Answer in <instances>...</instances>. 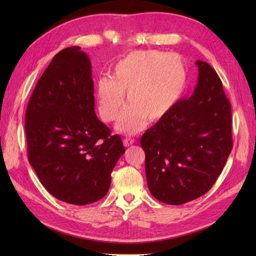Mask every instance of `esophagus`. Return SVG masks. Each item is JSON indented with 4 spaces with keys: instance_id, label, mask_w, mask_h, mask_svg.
Wrapping results in <instances>:
<instances>
[{
    "instance_id": "34e87169",
    "label": "esophagus",
    "mask_w": 256,
    "mask_h": 256,
    "mask_svg": "<svg viewBox=\"0 0 256 256\" xmlns=\"http://www.w3.org/2000/svg\"><path fill=\"white\" fill-rule=\"evenodd\" d=\"M134 142H135V140L132 138H125L123 140V144H124L125 148H128V146H131L132 144H134Z\"/></svg>"
}]
</instances>
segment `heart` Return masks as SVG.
<instances>
[{"label":"heart","mask_w":256,"mask_h":256,"mask_svg":"<svg viewBox=\"0 0 256 256\" xmlns=\"http://www.w3.org/2000/svg\"><path fill=\"white\" fill-rule=\"evenodd\" d=\"M188 74L182 58L158 50L132 52L112 67V78L101 77L96 82L98 112L104 122L118 116L128 94L130 106L120 116L116 130L135 134L144 128L146 118H164L187 88Z\"/></svg>","instance_id":"1"}]
</instances>
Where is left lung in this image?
Wrapping results in <instances>:
<instances>
[{
	"mask_svg": "<svg viewBox=\"0 0 256 256\" xmlns=\"http://www.w3.org/2000/svg\"><path fill=\"white\" fill-rule=\"evenodd\" d=\"M198 84L140 138L148 186L167 204H182L209 192L232 150L231 104L218 74L197 60Z\"/></svg>",
	"mask_w": 256,
	"mask_h": 256,
	"instance_id": "obj_1",
	"label": "left lung"
}]
</instances>
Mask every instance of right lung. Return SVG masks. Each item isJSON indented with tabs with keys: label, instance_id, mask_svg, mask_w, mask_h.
<instances>
[{
	"label": "right lung",
	"instance_id": "1",
	"mask_svg": "<svg viewBox=\"0 0 256 256\" xmlns=\"http://www.w3.org/2000/svg\"><path fill=\"white\" fill-rule=\"evenodd\" d=\"M27 155L42 186L64 202L102 199L125 148L94 112L91 62L78 46L52 58L26 108Z\"/></svg>",
	"mask_w": 256,
	"mask_h": 256
}]
</instances>
